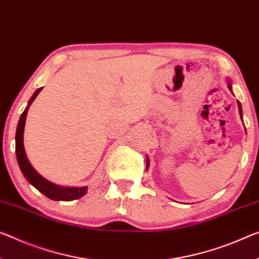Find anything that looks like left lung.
Returning <instances> with one entry per match:
<instances>
[{"label": "left lung", "instance_id": "8db88e82", "mask_svg": "<svg viewBox=\"0 0 259 259\" xmlns=\"http://www.w3.org/2000/svg\"><path fill=\"white\" fill-rule=\"evenodd\" d=\"M228 88H229L230 91H232V84H230V82L228 83ZM237 105H238V110H240L241 119H242V120H243V118H242V106H241V103L238 102V101H237ZM146 166H147V168H148V166H149V160H148V158H147V165Z\"/></svg>", "mask_w": 259, "mask_h": 259}]
</instances>
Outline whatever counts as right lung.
I'll return each instance as SVG.
<instances>
[{
    "mask_svg": "<svg viewBox=\"0 0 259 259\" xmlns=\"http://www.w3.org/2000/svg\"><path fill=\"white\" fill-rule=\"evenodd\" d=\"M42 88H39L35 90L33 96L30 98L27 106L22 113L21 119H19L17 130H16V157H17V162L19 168H21L24 177L26 178V181L32 184L39 192H41L44 196L52 199L55 201H71L76 200L88 192V186H82V188H66V186H60L53 183L47 181L41 175H39L35 169L31 165L29 158L26 157L25 149H24L23 145V134H24V126H25L26 120V114L29 111L30 105L32 104V102L38 96V94L40 93Z\"/></svg>",
    "mask_w": 259,
    "mask_h": 259,
    "instance_id": "obj_1",
    "label": "right lung"
}]
</instances>
